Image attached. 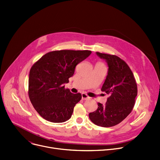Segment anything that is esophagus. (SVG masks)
I'll list each match as a JSON object with an SVG mask.
<instances>
[{
    "mask_svg": "<svg viewBox=\"0 0 160 160\" xmlns=\"http://www.w3.org/2000/svg\"><path fill=\"white\" fill-rule=\"evenodd\" d=\"M89 97H88V96L86 94H85V93H82V100H86V99H88Z\"/></svg>",
    "mask_w": 160,
    "mask_h": 160,
    "instance_id": "1",
    "label": "esophagus"
}]
</instances>
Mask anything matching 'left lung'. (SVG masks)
I'll return each mask as SVG.
<instances>
[{"mask_svg": "<svg viewBox=\"0 0 160 160\" xmlns=\"http://www.w3.org/2000/svg\"><path fill=\"white\" fill-rule=\"evenodd\" d=\"M105 60L108 75L101 89L109 95L105 105L98 103V109L89 114L92 123L109 127L123 121L132 111L137 96V85L128 65L120 58L105 53L96 52Z\"/></svg>", "mask_w": 160, "mask_h": 160, "instance_id": "1", "label": "left lung"}]
</instances>
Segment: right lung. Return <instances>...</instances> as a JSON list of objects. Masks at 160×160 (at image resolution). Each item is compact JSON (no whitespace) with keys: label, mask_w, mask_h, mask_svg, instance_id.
Wrapping results in <instances>:
<instances>
[{"label":"right lung","mask_w":160,"mask_h":160,"mask_svg":"<svg viewBox=\"0 0 160 160\" xmlns=\"http://www.w3.org/2000/svg\"><path fill=\"white\" fill-rule=\"evenodd\" d=\"M91 54L88 50L51 51L31 67L29 97L42 118L53 123H62L71 118L82 95L71 92L63 84L69 82L77 65Z\"/></svg>","instance_id":"add662e5"}]
</instances>
